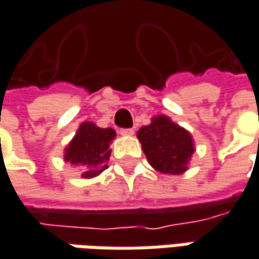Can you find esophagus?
Masks as SVG:
<instances>
[{
	"mask_svg": "<svg viewBox=\"0 0 259 259\" xmlns=\"http://www.w3.org/2000/svg\"><path fill=\"white\" fill-rule=\"evenodd\" d=\"M120 133L121 136H133V133H135V130L133 129H120Z\"/></svg>",
	"mask_w": 259,
	"mask_h": 259,
	"instance_id": "34e87169",
	"label": "esophagus"
}]
</instances>
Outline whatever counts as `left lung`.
I'll list each match as a JSON object with an SVG mask.
<instances>
[{"instance_id": "obj_1", "label": "left lung", "mask_w": 259, "mask_h": 259, "mask_svg": "<svg viewBox=\"0 0 259 259\" xmlns=\"http://www.w3.org/2000/svg\"><path fill=\"white\" fill-rule=\"evenodd\" d=\"M138 139L149 165L165 175H181L189 169L195 152L192 135L165 114L152 117L150 124L138 130Z\"/></svg>"}]
</instances>
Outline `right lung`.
Masks as SVG:
<instances>
[{"mask_svg": "<svg viewBox=\"0 0 259 259\" xmlns=\"http://www.w3.org/2000/svg\"><path fill=\"white\" fill-rule=\"evenodd\" d=\"M116 138L112 127L103 129L93 121H83L64 149V162L80 167L81 178L92 179L109 167L110 143Z\"/></svg>", "mask_w": 259, "mask_h": 259, "instance_id": "1", "label": "right lung"}]
</instances>
